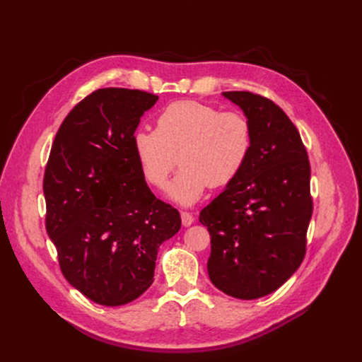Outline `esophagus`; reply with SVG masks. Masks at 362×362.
<instances>
[{
    "mask_svg": "<svg viewBox=\"0 0 362 362\" xmlns=\"http://www.w3.org/2000/svg\"><path fill=\"white\" fill-rule=\"evenodd\" d=\"M181 222L184 226H190L194 222V216L192 213L187 211H182L181 213Z\"/></svg>",
    "mask_w": 362,
    "mask_h": 362,
    "instance_id": "1",
    "label": "esophagus"
}]
</instances>
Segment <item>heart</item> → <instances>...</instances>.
Returning a JSON list of instances; mask_svg holds the SVG:
<instances>
[{
	"label": "heart",
	"instance_id": "heart-1",
	"mask_svg": "<svg viewBox=\"0 0 362 362\" xmlns=\"http://www.w3.org/2000/svg\"><path fill=\"white\" fill-rule=\"evenodd\" d=\"M254 146V128L238 112H222L199 101L169 104L157 128H139L133 151L145 181L163 190L178 154L180 172L169 198L182 206L198 202L208 185L223 187L243 170Z\"/></svg>",
	"mask_w": 362,
	"mask_h": 362
}]
</instances>
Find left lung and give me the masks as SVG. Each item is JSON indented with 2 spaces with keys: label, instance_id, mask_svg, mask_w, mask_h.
<instances>
[{
  "label": "left lung",
  "instance_id": "obj_1",
  "mask_svg": "<svg viewBox=\"0 0 362 362\" xmlns=\"http://www.w3.org/2000/svg\"><path fill=\"white\" fill-rule=\"evenodd\" d=\"M222 95L250 120L254 146L199 222L211 235L206 269L214 287L252 300L278 290L305 257L311 170L298 128L275 103L250 92Z\"/></svg>",
  "mask_w": 362,
  "mask_h": 362
}]
</instances>
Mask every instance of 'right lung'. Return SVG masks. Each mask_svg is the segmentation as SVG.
<instances>
[{
	"label": "right lung",
	"instance_id": "obj_1",
	"mask_svg": "<svg viewBox=\"0 0 362 362\" xmlns=\"http://www.w3.org/2000/svg\"><path fill=\"white\" fill-rule=\"evenodd\" d=\"M157 95L107 87L76 104L54 139L43 177L47 233L74 288L119 306L154 282L157 252L180 213L140 172L133 134Z\"/></svg>",
	"mask_w": 362,
	"mask_h": 362
}]
</instances>
